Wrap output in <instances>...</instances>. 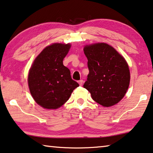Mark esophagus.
Masks as SVG:
<instances>
[{
    "mask_svg": "<svg viewBox=\"0 0 153 153\" xmlns=\"http://www.w3.org/2000/svg\"><path fill=\"white\" fill-rule=\"evenodd\" d=\"M78 83L79 84V86H82V84H83V80H82V79H80V80L78 81Z\"/></svg>",
    "mask_w": 153,
    "mask_h": 153,
    "instance_id": "obj_1",
    "label": "esophagus"
}]
</instances>
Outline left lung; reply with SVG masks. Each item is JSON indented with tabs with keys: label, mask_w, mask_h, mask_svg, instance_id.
Here are the masks:
<instances>
[{
	"label": "left lung",
	"mask_w": 153,
	"mask_h": 153,
	"mask_svg": "<svg viewBox=\"0 0 153 153\" xmlns=\"http://www.w3.org/2000/svg\"><path fill=\"white\" fill-rule=\"evenodd\" d=\"M84 52L89 69L84 88L91 93L94 101L104 107L118 103L129 86L130 72L125 59L104 43L86 45Z\"/></svg>",
	"instance_id": "obj_1"
}]
</instances>
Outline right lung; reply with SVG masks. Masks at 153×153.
<instances>
[{"instance_id":"obj_1","label":"right lung","mask_w":153,"mask_h":153,"mask_svg":"<svg viewBox=\"0 0 153 153\" xmlns=\"http://www.w3.org/2000/svg\"><path fill=\"white\" fill-rule=\"evenodd\" d=\"M70 48L69 43H53L47 46L29 70L28 82L30 94L36 103L43 108H60L79 86L62 62Z\"/></svg>"}]
</instances>
